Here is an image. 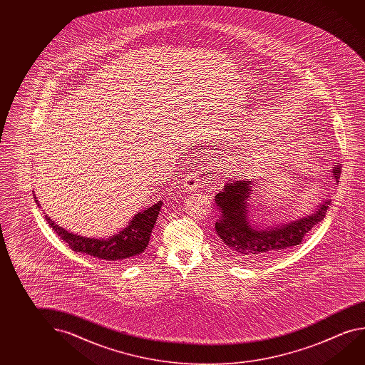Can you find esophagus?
<instances>
[{
    "mask_svg": "<svg viewBox=\"0 0 365 365\" xmlns=\"http://www.w3.org/2000/svg\"><path fill=\"white\" fill-rule=\"evenodd\" d=\"M183 187H185V190L190 192L198 190V187H200V180H198L197 174H187L185 180H183Z\"/></svg>",
    "mask_w": 365,
    "mask_h": 365,
    "instance_id": "1",
    "label": "esophagus"
}]
</instances>
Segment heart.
Instances as JSON below:
<instances>
[{
	"mask_svg": "<svg viewBox=\"0 0 365 365\" xmlns=\"http://www.w3.org/2000/svg\"><path fill=\"white\" fill-rule=\"evenodd\" d=\"M243 158H245V159H248V158H250V156H243Z\"/></svg>",
	"mask_w": 365,
	"mask_h": 365,
	"instance_id": "b5f03b06",
	"label": "heart"
}]
</instances>
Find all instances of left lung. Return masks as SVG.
<instances>
[{"label":"left lung","mask_w":365,"mask_h":365,"mask_svg":"<svg viewBox=\"0 0 365 365\" xmlns=\"http://www.w3.org/2000/svg\"><path fill=\"white\" fill-rule=\"evenodd\" d=\"M341 165L332 167L339 183ZM256 180H238L224 185L215 196L219 217L215 222L217 250L235 261L275 257L300 245L307 234L324 219L331 200H324L311 214L293 220L269 222L259 217L252 206Z\"/></svg>","instance_id":"1"}]
</instances>
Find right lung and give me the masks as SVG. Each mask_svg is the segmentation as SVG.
Masks as SVG:
<instances>
[{
  "mask_svg": "<svg viewBox=\"0 0 365 365\" xmlns=\"http://www.w3.org/2000/svg\"><path fill=\"white\" fill-rule=\"evenodd\" d=\"M33 195L36 205L41 207L34 191ZM162 205L163 201H158L148 209L138 211L127 224V227L104 237H88L73 233L67 230L66 227H60L48 215H44V217L49 227L53 229L54 233L67 243L72 251L98 258L106 263H125L140 257L148 248L151 232L155 225Z\"/></svg>",
  "mask_w": 365,
  "mask_h": 365,
  "instance_id": "obj_1",
  "label": "right lung"
}]
</instances>
